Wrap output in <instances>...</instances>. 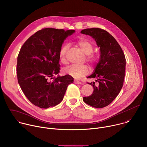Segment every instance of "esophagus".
Listing matches in <instances>:
<instances>
[{
	"mask_svg": "<svg viewBox=\"0 0 147 147\" xmlns=\"http://www.w3.org/2000/svg\"><path fill=\"white\" fill-rule=\"evenodd\" d=\"M74 82L75 84H81V82L79 81H78V80H74Z\"/></svg>",
	"mask_w": 147,
	"mask_h": 147,
	"instance_id": "esophagus-1",
	"label": "esophagus"
}]
</instances>
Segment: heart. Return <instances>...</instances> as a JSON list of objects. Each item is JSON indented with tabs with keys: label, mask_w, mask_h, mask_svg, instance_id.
<instances>
[{
	"label": "heart",
	"mask_w": 147,
	"mask_h": 147,
	"mask_svg": "<svg viewBox=\"0 0 147 147\" xmlns=\"http://www.w3.org/2000/svg\"><path fill=\"white\" fill-rule=\"evenodd\" d=\"M76 45L80 48L82 52L86 55V60L89 63L92 64L95 61V58L94 56L91 54L94 51V47L87 40L81 38L78 39L76 42ZM69 47L68 45L65 44L63 45L59 51V57L60 60L63 63H66V53L68 51ZM65 72L67 74H69L74 78H79L82 76L86 75L88 73V68L86 65H73L65 69Z\"/></svg>",
	"instance_id": "heart-1"
}]
</instances>
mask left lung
I'll return each instance as SVG.
<instances>
[{
	"mask_svg": "<svg viewBox=\"0 0 147 147\" xmlns=\"http://www.w3.org/2000/svg\"><path fill=\"white\" fill-rule=\"evenodd\" d=\"M81 34L92 36L100 48V57L94 73L87 77L95 78L88 84L93 86L94 91L83 101L96 108L105 107L116 98L123 84L125 70V58L122 49L114 37L107 31L99 28H87Z\"/></svg>",
	"mask_w": 147,
	"mask_h": 147,
	"instance_id": "1",
	"label": "left lung"
}]
</instances>
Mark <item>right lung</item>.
I'll return each instance as SVG.
<instances>
[{
	"instance_id": "right-lung-1",
	"label": "right lung",
	"mask_w": 147,
	"mask_h": 147,
	"mask_svg": "<svg viewBox=\"0 0 147 147\" xmlns=\"http://www.w3.org/2000/svg\"><path fill=\"white\" fill-rule=\"evenodd\" d=\"M74 30L46 28L31 36L21 48L17 57L19 85L34 105L47 109L60 103L73 78L60 72L59 51ZM53 79L52 82L50 80Z\"/></svg>"
}]
</instances>
